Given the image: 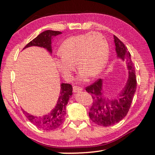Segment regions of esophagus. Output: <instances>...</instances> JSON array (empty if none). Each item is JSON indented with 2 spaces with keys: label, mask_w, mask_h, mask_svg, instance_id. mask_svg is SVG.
<instances>
[{
  "label": "esophagus",
  "mask_w": 155,
  "mask_h": 155,
  "mask_svg": "<svg viewBox=\"0 0 155 155\" xmlns=\"http://www.w3.org/2000/svg\"><path fill=\"white\" fill-rule=\"evenodd\" d=\"M83 89L80 87H78V86H74L73 87V92L74 93H77V92H79V91H82Z\"/></svg>",
  "instance_id": "1"
}]
</instances>
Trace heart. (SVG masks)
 Listing matches in <instances>:
<instances>
[{
	"label": "heart",
	"mask_w": 155,
	"mask_h": 155,
	"mask_svg": "<svg viewBox=\"0 0 155 155\" xmlns=\"http://www.w3.org/2000/svg\"><path fill=\"white\" fill-rule=\"evenodd\" d=\"M59 53L56 65L65 79H71L76 63L80 68V81H85L90 74L96 77L104 69L109 59V44L101 33L89 32L67 38Z\"/></svg>",
	"instance_id": "obj_1"
}]
</instances>
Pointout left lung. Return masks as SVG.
Masks as SVG:
<instances>
[{
  "label": "left lung",
  "mask_w": 155,
  "mask_h": 155,
  "mask_svg": "<svg viewBox=\"0 0 155 155\" xmlns=\"http://www.w3.org/2000/svg\"><path fill=\"white\" fill-rule=\"evenodd\" d=\"M117 58L124 61L128 71V78L124 87L115 97L103 90V80L98 78L86 87V91L93 98L89 116L91 121L102 127L114 125L127 115L137 87L134 64L127 47L116 36L114 35Z\"/></svg>",
  "instance_id": "obj_1"
}]
</instances>
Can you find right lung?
<instances>
[{
	"mask_svg": "<svg viewBox=\"0 0 155 155\" xmlns=\"http://www.w3.org/2000/svg\"><path fill=\"white\" fill-rule=\"evenodd\" d=\"M61 33L60 31L51 30L44 31L27 44L24 49L30 46H39L46 48L50 53H52V39L53 37ZM72 95V85L68 83H61L58 101L54 108L49 114L44 116L38 117L28 114L24 110L23 113L31 122H32L40 129L44 130H54L60 127L64 122L65 115L66 114V105Z\"/></svg>",
	"mask_w": 155,
	"mask_h": 155,
	"instance_id": "right-lung-1",
	"label": "right lung"
}]
</instances>
